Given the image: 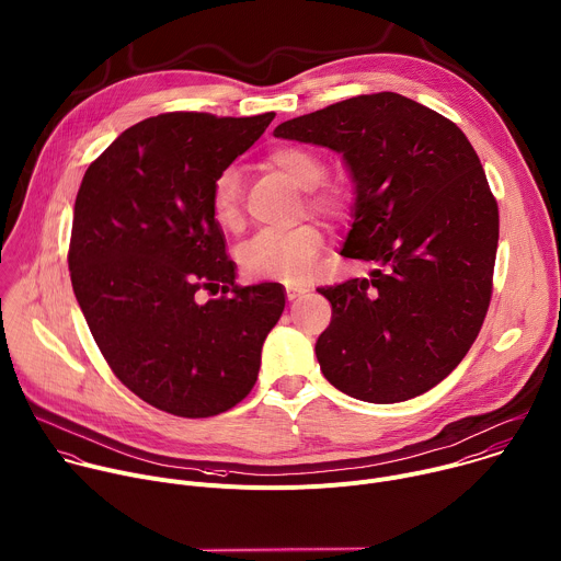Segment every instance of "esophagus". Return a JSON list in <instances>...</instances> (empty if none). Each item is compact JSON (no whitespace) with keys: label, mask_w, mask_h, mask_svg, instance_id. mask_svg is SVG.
I'll use <instances>...</instances> for the list:
<instances>
[{"label":"esophagus","mask_w":561,"mask_h":561,"mask_svg":"<svg viewBox=\"0 0 561 561\" xmlns=\"http://www.w3.org/2000/svg\"><path fill=\"white\" fill-rule=\"evenodd\" d=\"M307 291H309L307 287H298V285H287V287H285V294H287V300H289V302L302 298Z\"/></svg>","instance_id":"esophagus-1"}]
</instances>
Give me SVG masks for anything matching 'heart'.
I'll list each match as a JSON object with an SVG mask.
<instances>
[{"instance_id": "1", "label": "heart", "mask_w": 561, "mask_h": 561, "mask_svg": "<svg viewBox=\"0 0 561 561\" xmlns=\"http://www.w3.org/2000/svg\"><path fill=\"white\" fill-rule=\"evenodd\" d=\"M267 163L287 176L294 185L307 192V203L322 216H341L345 196L335 187H320L324 179L322 159L302 146H280L270 152ZM241 174L234 168L222 170L211 187V216L222 230H237L241 226ZM324 245L318 226H300L289 232H259L239 250L241 270L254 278L302 280Z\"/></svg>"}]
</instances>
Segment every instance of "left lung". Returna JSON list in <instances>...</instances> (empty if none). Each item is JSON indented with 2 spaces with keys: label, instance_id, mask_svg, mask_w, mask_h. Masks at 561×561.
<instances>
[{
  "label": "left lung",
  "instance_id": "1",
  "mask_svg": "<svg viewBox=\"0 0 561 561\" xmlns=\"http://www.w3.org/2000/svg\"><path fill=\"white\" fill-rule=\"evenodd\" d=\"M274 137L343 157L354 205L341 254L376 265L318 289L331 302L316 341L322 376L374 404L433 389L471 350L491 300L500 216L473 146L396 92L327 105Z\"/></svg>",
  "mask_w": 561,
  "mask_h": 561
}]
</instances>
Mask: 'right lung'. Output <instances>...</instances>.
<instances>
[{"label":"right lung","instance_id":"1","mask_svg":"<svg viewBox=\"0 0 561 561\" xmlns=\"http://www.w3.org/2000/svg\"><path fill=\"white\" fill-rule=\"evenodd\" d=\"M276 115L168 112L112 141L75 201L70 280L115 376L148 404L209 417L254 387L285 309L278 283L234 285L211 187ZM201 288L220 299L198 304Z\"/></svg>","mask_w":561,"mask_h":561}]
</instances>
